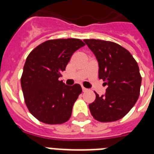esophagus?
Instances as JSON below:
<instances>
[{
	"label": "esophagus",
	"mask_w": 154,
	"mask_h": 154,
	"mask_svg": "<svg viewBox=\"0 0 154 154\" xmlns=\"http://www.w3.org/2000/svg\"><path fill=\"white\" fill-rule=\"evenodd\" d=\"M88 89H86V88H85V87H82V91L83 92H86Z\"/></svg>",
	"instance_id": "1"
}]
</instances>
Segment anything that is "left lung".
Segmentation results:
<instances>
[{
	"instance_id": "1",
	"label": "left lung",
	"mask_w": 154,
	"mask_h": 154,
	"mask_svg": "<svg viewBox=\"0 0 154 154\" xmlns=\"http://www.w3.org/2000/svg\"><path fill=\"white\" fill-rule=\"evenodd\" d=\"M98 62L99 79L107 86L105 95L96 94L89 105L93 117L101 122H115L129 112L138 99L141 77L137 63L127 49L114 42L86 39Z\"/></svg>"
}]
</instances>
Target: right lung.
Segmentation results:
<instances>
[{
	"mask_svg": "<svg viewBox=\"0 0 154 154\" xmlns=\"http://www.w3.org/2000/svg\"><path fill=\"white\" fill-rule=\"evenodd\" d=\"M80 39L49 40L36 47L25 60L20 85L29 112L45 124L65 123L82 89L65 85L58 78L75 51L84 46Z\"/></svg>",
	"mask_w": 154,
	"mask_h": 154,
	"instance_id": "obj_1",
	"label": "right lung"
}]
</instances>
